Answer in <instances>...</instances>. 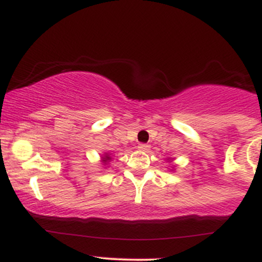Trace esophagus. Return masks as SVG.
Returning <instances> with one entry per match:
<instances>
[{
    "label": "esophagus",
    "mask_w": 262,
    "mask_h": 262,
    "mask_svg": "<svg viewBox=\"0 0 262 262\" xmlns=\"http://www.w3.org/2000/svg\"><path fill=\"white\" fill-rule=\"evenodd\" d=\"M149 148H150V145H148V144H145V143H141L138 145V149L143 150V151H146V150H149Z\"/></svg>",
    "instance_id": "1"
}]
</instances>
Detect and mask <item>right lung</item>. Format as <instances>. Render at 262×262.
Masks as SVG:
<instances>
[{
  "label": "right lung",
  "instance_id": "1",
  "mask_svg": "<svg viewBox=\"0 0 262 262\" xmlns=\"http://www.w3.org/2000/svg\"><path fill=\"white\" fill-rule=\"evenodd\" d=\"M108 160H111V158H110V156H108V155H106V158H104V160H103V161H104V162H107Z\"/></svg>",
  "mask_w": 262,
  "mask_h": 262
}]
</instances>
